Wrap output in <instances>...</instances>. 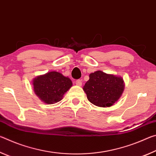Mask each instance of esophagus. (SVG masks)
Wrapping results in <instances>:
<instances>
[{"mask_svg":"<svg viewBox=\"0 0 156 156\" xmlns=\"http://www.w3.org/2000/svg\"><path fill=\"white\" fill-rule=\"evenodd\" d=\"M76 85H77V86L81 87L82 84H83V83H82V81L80 80H77L76 81Z\"/></svg>","mask_w":156,"mask_h":156,"instance_id":"34e87169","label":"esophagus"}]
</instances>
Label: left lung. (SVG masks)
<instances>
[{"mask_svg":"<svg viewBox=\"0 0 156 156\" xmlns=\"http://www.w3.org/2000/svg\"><path fill=\"white\" fill-rule=\"evenodd\" d=\"M89 76L83 90L92 104L100 107H109L120 99L125 89L122 77L100 70Z\"/></svg>","mask_w":156,"mask_h":156,"instance_id":"left-lung-1","label":"left lung"}]
</instances>
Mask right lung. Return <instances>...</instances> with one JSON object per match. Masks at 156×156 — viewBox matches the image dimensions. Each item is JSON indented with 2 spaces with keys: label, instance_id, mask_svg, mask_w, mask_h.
<instances>
[{
  "label": "right lung",
  "instance_id": "obj_1",
  "mask_svg": "<svg viewBox=\"0 0 156 156\" xmlns=\"http://www.w3.org/2000/svg\"><path fill=\"white\" fill-rule=\"evenodd\" d=\"M34 91L42 102L47 105L56 103L72 87L69 77L58 72H49L38 76L32 81Z\"/></svg>",
  "mask_w": 156,
  "mask_h": 156
}]
</instances>
